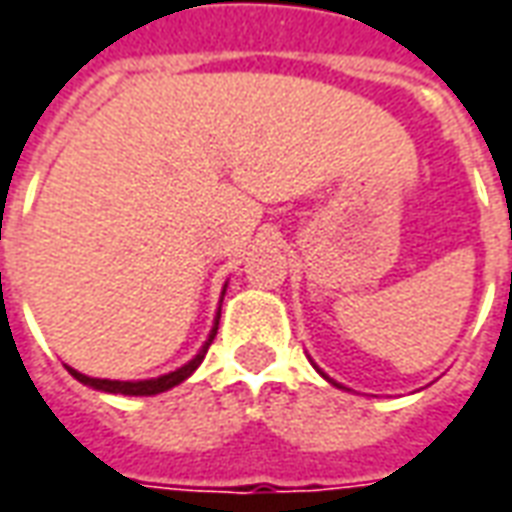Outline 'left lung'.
<instances>
[{
	"instance_id": "obj_1",
	"label": "left lung",
	"mask_w": 512,
	"mask_h": 512,
	"mask_svg": "<svg viewBox=\"0 0 512 512\" xmlns=\"http://www.w3.org/2000/svg\"><path fill=\"white\" fill-rule=\"evenodd\" d=\"M327 380H330V377H327ZM335 385H338V382H335Z\"/></svg>"
}]
</instances>
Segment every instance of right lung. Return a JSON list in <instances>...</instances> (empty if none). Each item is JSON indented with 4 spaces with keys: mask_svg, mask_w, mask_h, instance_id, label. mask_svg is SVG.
I'll return each mask as SVG.
<instances>
[{
    "mask_svg": "<svg viewBox=\"0 0 512 512\" xmlns=\"http://www.w3.org/2000/svg\"><path fill=\"white\" fill-rule=\"evenodd\" d=\"M216 330H219V316H216V324H213V330H210V338L205 341V346H202V352L194 357V360H188L185 366L177 368V371H171V374H163V377H155V380H96V377H85V374H80V371H74V368H69V374L74 377V380H80L82 385H91V388H96V391H105V393H124V396H155V393H163L169 391V388H174V385H180L182 380H188L191 374H194L196 368H199V363L205 360L207 349H210V343H213V338H216Z\"/></svg>",
    "mask_w": 512,
    "mask_h": 512,
    "instance_id": "1",
    "label": "right lung"
}]
</instances>
